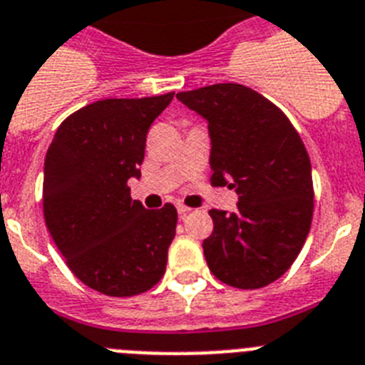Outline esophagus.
<instances>
[{"label": "esophagus", "instance_id": "obj_1", "mask_svg": "<svg viewBox=\"0 0 365 365\" xmlns=\"http://www.w3.org/2000/svg\"><path fill=\"white\" fill-rule=\"evenodd\" d=\"M190 210H192V208L186 207V205H177V212H179V216H186Z\"/></svg>", "mask_w": 365, "mask_h": 365}]
</instances>
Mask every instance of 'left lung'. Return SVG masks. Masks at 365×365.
I'll list each match as a JSON object with an SVG mask.
<instances>
[{
	"label": "left lung",
	"mask_w": 365,
	"mask_h": 365,
	"mask_svg": "<svg viewBox=\"0 0 365 365\" xmlns=\"http://www.w3.org/2000/svg\"><path fill=\"white\" fill-rule=\"evenodd\" d=\"M177 99L208 121L210 182L238 194L235 212H208V269L232 288L272 284L301 253L312 223V166L303 140L284 112L244 85L220 83Z\"/></svg>",
	"instance_id": "8db88e82"
}]
</instances>
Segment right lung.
Segmentation results:
<instances>
[{
  "instance_id": "obj_1",
  "label": "right lung",
  "mask_w": 365,
  "mask_h": 365,
  "mask_svg": "<svg viewBox=\"0 0 365 365\" xmlns=\"http://www.w3.org/2000/svg\"><path fill=\"white\" fill-rule=\"evenodd\" d=\"M173 92L101 99L62 121L43 162V220L68 267L110 297L151 289L166 272L177 210H148L130 197L145 136Z\"/></svg>"
}]
</instances>
